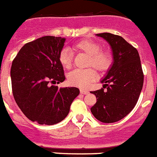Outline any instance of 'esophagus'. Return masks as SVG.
<instances>
[{
    "label": "esophagus",
    "instance_id": "obj_1",
    "mask_svg": "<svg viewBox=\"0 0 157 157\" xmlns=\"http://www.w3.org/2000/svg\"><path fill=\"white\" fill-rule=\"evenodd\" d=\"M80 93L82 94H89V91H88V90H86L81 89L80 90Z\"/></svg>",
    "mask_w": 157,
    "mask_h": 157
}]
</instances>
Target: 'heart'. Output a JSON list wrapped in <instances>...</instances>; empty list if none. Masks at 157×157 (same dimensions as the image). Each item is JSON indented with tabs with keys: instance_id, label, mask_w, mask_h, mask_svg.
Returning <instances> with one entry per match:
<instances>
[{
	"instance_id": "1",
	"label": "heart",
	"mask_w": 157,
	"mask_h": 157,
	"mask_svg": "<svg viewBox=\"0 0 157 157\" xmlns=\"http://www.w3.org/2000/svg\"><path fill=\"white\" fill-rule=\"evenodd\" d=\"M76 52H82L89 56L88 67H94L99 71H105L109 68L113 62V56L108 51H101V45L90 40H82L74 46ZM60 64L65 69H70L72 66V54L68 49L64 48L59 56ZM97 77V73L92 67L86 69H76L70 72L67 81L72 86L80 88L88 87Z\"/></svg>"
}]
</instances>
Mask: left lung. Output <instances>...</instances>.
<instances>
[{
	"label": "left lung",
	"instance_id": "obj_1",
	"mask_svg": "<svg viewBox=\"0 0 157 157\" xmlns=\"http://www.w3.org/2000/svg\"><path fill=\"white\" fill-rule=\"evenodd\" d=\"M97 36L110 45L113 63L101 80L103 87L90 92L98 98L90 111L101 122H116L130 113L138 101L144 83L142 67L137 50L122 37L108 33Z\"/></svg>",
	"mask_w": 157,
	"mask_h": 157
}]
</instances>
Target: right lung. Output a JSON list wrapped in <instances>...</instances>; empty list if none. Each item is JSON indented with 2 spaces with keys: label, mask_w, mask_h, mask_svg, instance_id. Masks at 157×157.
<instances>
[{
  "label": "right lung",
  "mask_w": 157,
  "mask_h": 157,
  "mask_svg": "<svg viewBox=\"0 0 157 157\" xmlns=\"http://www.w3.org/2000/svg\"><path fill=\"white\" fill-rule=\"evenodd\" d=\"M65 38L40 37L21 48L12 63V90L23 113L40 124H55L69 113L76 87L58 89L55 84L65 80L59 60Z\"/></svg>",
  "instance_id": "add662e5"
}]
</instances>
